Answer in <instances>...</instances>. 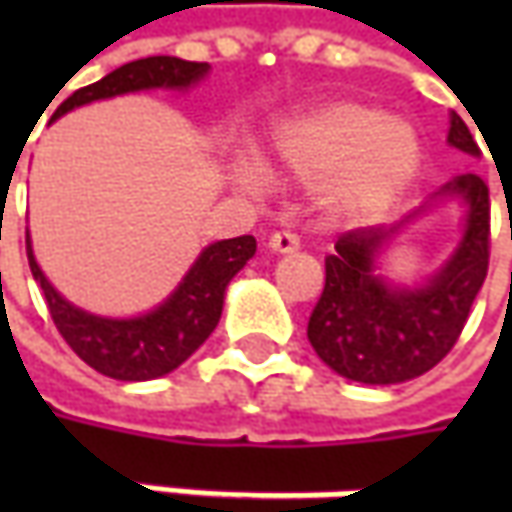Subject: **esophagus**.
<instances>
[{"label": "esophagus", "mask_w": 512, "mask_h": 512, "mask_svg": "<svg viewBox=\"0 0 512 512\" xmlns=\"http://www.w3.org/2000/svg\"><path fill=\"white\" fill-rule=\"evenodd\" d=\"M267 247H270L273 253H296V250H299V236L290 233V230L273 233V236L267 239Z\"/></svg>", "instance_id": "1"}]
</instances>
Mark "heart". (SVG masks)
<instances>
[{
  "label": "heart",
  "mask_w": 512,
  "mask_h": 512,
  "mask_svg": "<svg viewBox=\"0 0 512 512\" xmlns=\"http://www.w3.org/2000/svg\"><path fill=\"white\" fill-rule=\"evenodd\" d=\"M273 153L290 173L319 182V202L339 219H370L393 207L413 185L422 145L413 125L362 102H327L285 119ZM247 190L265 185L256 159L236 165Z\"/></svg>",
  "instance_id": "b5f03b06"
}]
</instances>
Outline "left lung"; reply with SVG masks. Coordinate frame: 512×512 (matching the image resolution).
<instances>
[{
  "label": "left lung",
  "instance_id": "8db88e82",
  "mask_svg": "<svg viewBox=\"0 0 512 512\" xmlns=\"http://www.w3.org/2000/svg\"><path fill=\"white\" fill-rule=\"evenodd\" d=\"M447 145L479 156L459 113L450 116ZM459 199L464 227L450 259L422 285H393L379 276V256L422 205L390 227H359L339 236L325 259V290L316 302L307 339L316 356L350 382L399 384L427 373L453 350L482 290L490 259V196L476 173H462L430 202Z\"/></svg>",
  "mask_w": 512,
  "mask_h": 512
}]
</instances>
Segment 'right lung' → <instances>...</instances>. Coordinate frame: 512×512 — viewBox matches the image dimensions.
Wrapping results in <instances>:
<instances>
[{
	"label": "right lung",
	"mask_w": 512,
	"mask_h": 512,
	"mask_svg": "<svg viewBox=\"0 0 512 512\" xmlns=\"http://www.w3.org/2000/svg\"><path fill=\"white\" fill-rule=\"evenodd\" d=\"M207 73H210L207 62H185L179 56L136 59V62L116 68L88 88L76 90L56 108L53 119L65 116L73 108H82L90 102H99V99H113L122 93L159 88L187 90L199 85ZM25 242H28L30 273L45 293L50 319L62 333V339L70 344V350L82 362L99 370L102 376L119 379V382L159 379L187 362L219 325L230 279L256 253L253 236L213 242L199 253V259L190 265L185 279L176 285V290L162 305H156L142 316L110 319V316H96L82 307L70 305L42 273V267L33 256V247H30V233Z\"/></svg>",
	"instance_id": "obj_1"
}]
</instances>
